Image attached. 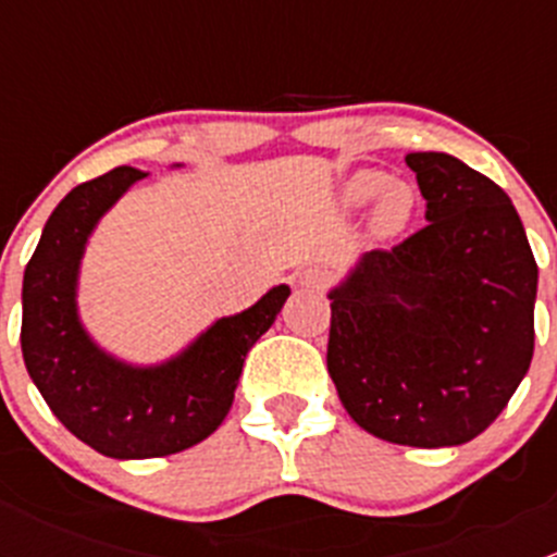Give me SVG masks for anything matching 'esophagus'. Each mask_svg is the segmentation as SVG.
<instances>
[{"instance_id":"1","label":"esophagus","mask_w":557,"mask_h":557,"mask_svg":"<svg viewBox=\"0 0 557 557\" xmlns=\"http://www.w3.org/2000/svg\"><path fill=\"white\" fill-rule=\"evenodd\" d=\"M331 283V272L323 267H310L299 274V285L305 288H325Z\"/></svg>"}]
</instances>
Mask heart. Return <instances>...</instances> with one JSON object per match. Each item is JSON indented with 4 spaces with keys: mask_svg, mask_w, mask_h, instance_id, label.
<instances>
[{
    "mask_svg": "<svg viewBox=\"0 0 557 557\" xmlns=\"http://www.w3.org/2000/svg\"><path fill=\"white\" fill-rule=\"evenodd\" d=\"M377 196L372 212V228L377 237H393L409 226L418 207L414 188L404 180H387L380 172H358L345 185V205L361 207Z\"/></svg>",
    "mask_w": 557,
    "mask_h": 557,
    "instance_id": "b5f03b06",
    "label": "heart"
}]
</instances>
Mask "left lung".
Masks as SVG:
<instances>
[{
	"instance_id": "1",
	"label": "left lung",
	"mask_w": 557,
	"mask_h": 557,
	"mask_svg": "<svg viewBox=\"0 0 557 557\" xmlns=\"http://www.w3.org/2000/svg\"><path fill=\"white\" fill-rule=\"evenodd\" d=\"M429 201L404 243L331 290L329 374L393 445L453 447L502 414L533 358L539 269L509 196L447 153H409Z\"/></svg>"
}]
</instances>
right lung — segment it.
Wrapping results in <instances>:
<instances>
[{"mask_svg": "<svg viewBox=\"0 0 557 557\" xmlns=\"http://www.w3.org/2000/svg\"><path fill=\"white\" fill-rule=\"evenodd\" d=\"M145 172L115 166L61 199L24 272L21 350L50 412L110 458H161L199 445L228 414L247 350L269 331L288 285L223 318L174 361L132 369L94 347L75 312L83 245L112 201Z\"/></svg>", "mask_w": 557, "mask_h": 557, "instance_id": "add662e5", "label": "right lung"}]
</instances>
